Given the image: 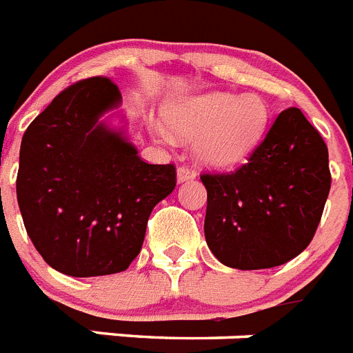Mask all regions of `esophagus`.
<instances>
[{"instance_id":"34e87169","label":"esophagus","mask_w":353,"mask_h":353,"mask_svg":"<svg viewBox=\"0 0 353 353\" xmlns=\"http://www.w3.org/2000/svg\"><path fill=\"white\" fill-rule=\"evenodd\" d=\"M194 179H196V171H192L191 168L180 165L179 170H176V182H179V183L192 182Z\"/></svg>"}]
</instances>
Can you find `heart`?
I'll use <instances>...</instances> for the list:
<instances>
[{
  "mask_svg": "<svg viewBox=\"0 0 353 353\" xmlns=\"http://www.w3.org/2000/svg\"><path fill=\"white\" fill-rule=\"evenodd\" d=\"M164 119H148L159 143L173 146L176 137L194 139V155L201 164L228 168L243 161L261 139L268 107L257 94L210 90L168 103Z\"/></svg>",
  "mask_w": 353,
  "mask_h": 353,
  "instance_id": "heart-1",
  "label": "heart"
}]
</instances>
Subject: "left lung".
I'll use <instances>...</instances> for the list:
<instances>
[{
  "mask_svg": "<svg viewBox=\"0 0 353 353\" xmlns=\"http://www.w3.org/2000/svg\"><path fill=\"white\" fill-rule=\"evenodd\" d=\"M205 241L219 263L266 270L302 254L330 191L328 150L300 108H285L245 165L203 174Z\"/></svg>",
  "mask_w": 353,
  "mask_h": 353,
  "instance_id": "1",
  "label": "left lung"
}]
</instances>
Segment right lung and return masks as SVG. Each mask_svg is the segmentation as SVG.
I'll use <instances>...</instances> for the list:
<instances>
[{
  "label": "right lung",
  "mask_w": 353,
  "mask_h": 353,
  "mask_svg": "<svg viewBox=\"0 0 353 353\" xmlns=\"http://www.w3.org/2000/svg\"><path fill=\"white\" fill-rule=\"evenodd\" d=\"M121 103L107 78L82 80L62 90L21 141V216L42 259L64 275L125 271L141 252L153 207L176 185L174 165L137 155Z\"/></svg>",
  "instance_id": "obj_1"
}]
</instances>
